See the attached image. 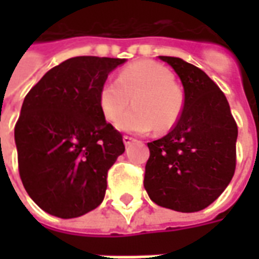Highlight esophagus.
Here are the masks:
<instances>
[{
  "label": "esophagus",
  "mask_w": 259,
  "mask_h": 259,
  "mask_svg": "<svg viewBox=\"0 0 259 259\" xmlns=\"http://www.w3.org/2000/svg\"><path fill=\"white\" fill-rule=\"evenodd\" d=\"M135 139L133 137H130V136H123V143L124 146H130L132 143H135Z\"/></svg>",
  "instance_id": "34e87169"
}]
</instances>
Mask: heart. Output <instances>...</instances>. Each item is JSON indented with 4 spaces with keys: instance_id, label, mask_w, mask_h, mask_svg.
<instances>
[{
    "instance_id": "1",
    "label": "heart",
    "mask_w": 259,
    "mask_h": 259,
    "mask_svg": "<svg viewBox=\"0 0 259 259\" xmlns=\"http://www.w3.org/2000/svg\"><path fill=\"white\" fill-rule=\"evenodd\" d=\"M133 109L119 119L116 127L129 133H148L157 124L169 129L179 119L183 97L174 84V74L154 61H137L118 73L116 81L108 80L100 89L98 104L104 118L115 122L129 107Z\"/></svg>"
}]
</instances>
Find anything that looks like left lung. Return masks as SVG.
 <instances>
[{
    "mask_svg": "<svg viewBox=\"0 0 259 259\" xmlns=\"http://www.w3.org/2000/svg\"><path fill=\"white\" fill-rule=\"evenodd\" d=\"M182 80L185 104L174 129L147 143L144 187L157 205L197 212L217 200L236 169L237 124L221 89L200 68L159 57Z\"/></svg>",
    "mask_w": 259,
    "mask_h": 259,
    "instance_id": "1",
    "label": "left lung"
}]
</instances>
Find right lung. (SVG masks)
<instances>
[{
	"instance_id": "add662e5",
	"label": "right lung",
	"mask_w": 259,
	"mask_h": 259,
	"mask_svg": "<svg viewBox=\"0 0 259 259\" xmlns=\"http://www.w3.org/2000/svg\"><path fill=\"white\" fill-rule=\"evenodd\" d=\"M120 58L74 57L50 69L25 97L15 143L22 183L42 211L70 219L104 200L107 175L124 152L98 93Z\"/></svg>"
}]
</instances>
